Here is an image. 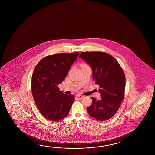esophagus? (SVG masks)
Listing matches in <instances>:
<instances>
[{
    "instance_id": "esophagus-1",
    "label": "esophagus",
    "mask_w": 155,
    "mask_h": 155,
    "mask_svg": "<svg viewBox=\"0 0 155 155\" xmlns=\"http://www.w3.org/2000/svg\"><path fill=\"white\" fill-rule=\"evenodd\" d=\"M76 97H77L78 100H82L83 98V96L81 95V94H78V95L76 96Z\"/></svg>"
}]
</instances>
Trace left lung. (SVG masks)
Returning a JSON list of instances; mask_svg holds the SVG:
<instances>
[{"label": "left lung", "mask_w": 155, "mask_h": 155, "mask_svg": "<svg viewBox=\"0 0 155 155\" xmlns=\"http://www.w3.org/2000/svg\"><path fill=\"white\" fill-rule=\"evenodd\" d=\"M82 58L92 69L93 78L100 86L101 99L91 97L92 103L87 110L97 120H108L116 114L124 100L126 78L116 59L107 53L83 52Z\"/></svg>", "instance_id": "obj_1"}]
</instances>
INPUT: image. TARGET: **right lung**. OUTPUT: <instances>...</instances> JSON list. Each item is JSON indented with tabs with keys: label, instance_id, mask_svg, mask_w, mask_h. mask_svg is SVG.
<instances>
[{
	"label": "right lung",
	"instance_id": "obj_1",
	"mask_svg": "<svg viewBox=\"0 0 155 155\" xmlns=\"http://www.w3.org/2000/svg\"><path fill=\"white\" fill-rule=\"evenodd\" d=\"M78 55L76 52L48 55L35 67L31 77L32 94L38 110L48 120H61L69 113L74 97L61 92L58 85Z\"/></svg>",
	"mask_w": 155,
	"mask_h": 155
}]
</instances>
